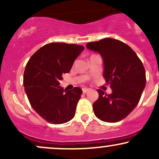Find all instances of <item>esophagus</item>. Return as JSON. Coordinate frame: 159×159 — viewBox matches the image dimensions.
<instances>
[{
    "instance_id": "esophagus-1",
    "label": "esophagus",
    "mask_w": 159,
    "mask_h": 159,
    "mask_svg": "<svg viewBox=\"0 0 159 159\" xmlns=\"http://www.w3.org/2000/svg\"><path fill=\"white\" fill-rule=\"evenodd\" d=\"M82 91H83L84 93H87L89 91V89L88 88H86V87H84L83 89H82Z\"/></svg>"
}]
</instances>
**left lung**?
Listing matches in <instances>:
<instances>
[{
	"label": "left lung",
	"mask_w": 159,
	"mask_h": 159,
	"mask_svg": "<svg viewBox=\"0 0 159 159\" xmlns=\"http://www.w3.org/2000/svg\"><path fill=\"white\" fill-rule=\"evenodd\" d=\"M87 48L98 52L103 61V76L112 93L98 90V98L93 105L94 114L107 123L120 121L138 105L146 85L143 63L129 45L106 38L87 43Z\"/></svg>",
	"instance_id": "left-lung-1"
}]
</instances>
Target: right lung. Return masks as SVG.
Returning <instances> with one entry per match:
<instances>
[{
    "label": "right lung",
    "instance_id": "right-lung-1",
    "mask_svg": "<svg viewBox=\"0 0 159 159\" xmlns=\"http://www.w3.org/2000/svg\"><path fill=\"white\" fill-rule=\"evenodd\" d=\"M84 46L63 43L45 45L30 58L24 73V87L34 110L52 124H62L74 117L82 90H67L60 86Z\"/></svg>",
    "mask_w": 159,
    "mask_h": 159
}]
</instances>
